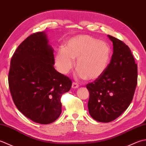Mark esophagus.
I'll list each match as a JSON object with an SVG mask.
<instances>
[{
    "mask_svg": "<svg viewBox=\"0 0 146 146\" xmlns=\"http://www.w3.org/2000/svg\"><path fill=\"white\" fill-rule=\"evenodd\" d=\"M79 87V85L78 84V83H76L75 82H73L72 83V88L73 89H76V88H78Z\"/></svg>",
    "mask_w": 146,
    "mask_h": 146,
    "instance_id": "obj_1",
    "label": "esophagus"
}]
</instances>
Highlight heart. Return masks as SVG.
I'll return each mask as SVG.
<instances>
[{
	"label": "heart",
	"instance_id": "1",
	"mask_svg": "<svg viewBox=\"0 0 146 146\" xmlns=\"http://www.w3.org/2000/svg\"><path fill=\"white\" fill-rule=\"evenodd\" d=\"M110 49L107 43L88 35H78L68 40L64 49L56 54L55 65L62 74H68L75 66L80 78L95 80L103 75L110 61Z\"/></svg>",
	"mask_w": 146,
	"mask_h": 146
}]
</instances>
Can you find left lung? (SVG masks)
Masks as SVG:
<instances>
[{
	"label": "left lung",
	"instance_id": "left-lung-1",
	"mask_svg": "<svg viewBox=\"0 0 146 146\" xmlns=\"http://www.w3.org/2000/svg\"><path fill=\"white\" fill-rule=\"evenodd\" d=\"M113 42V54L100 78L86 85L90 93L88 108L93 119L110 122L131 104L137 83V66L124 42L108 35Z\"/></svg>",
	"mask_w": 146,
	"mask_h": 146
}]
</instances>
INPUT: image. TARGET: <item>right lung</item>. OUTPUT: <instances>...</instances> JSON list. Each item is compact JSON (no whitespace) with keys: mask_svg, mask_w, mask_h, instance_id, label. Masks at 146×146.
Masks as SVG:
<instances>
[{"mask_svg":"<svg viewBox=\"0 0 146 146\" xmlns=\"http://www.w3.org/2000/svg\"><path fill=\"white\" fill-rule=\"evenodd\" d=\"M44 31L33 34L15 51L9 86L17 109L27 118L49 124L61 113V97L72 82L54 69L53 49Z\"/></svg>","mask_w":146,"mask_h":146,"instance_id":"right-lung-1","label":"right lung"}]
</instances>
